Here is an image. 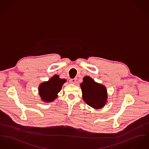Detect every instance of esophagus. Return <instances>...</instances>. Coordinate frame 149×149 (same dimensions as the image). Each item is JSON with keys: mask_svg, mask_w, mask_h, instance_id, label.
<instances>
[{"mask_svg": "<svg viewBox=\"0 0 149 149\" xmlns=\"http://www.w3.org/2000/svg\"><path fill=\"white\" fill-rule=\"evenodd\" d=\"M70 83H72V84H75L77 82V78H74V79H70Z\"/></svg>", "mask_w": 149, "mask_h": 149, "instance_id": "obj_1", "label": "esophagus"}]
</instances>
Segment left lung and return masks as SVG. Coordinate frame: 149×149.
Wrapping results in <instances>:
<instances>
[{"instance_id": "1", "label": "left lung", "mask_w": 149, "mask_h": 149, "mask_svg": "<svg viewBox=\"0 0 149 149\" xmlns=\"http://www.w3.org/2000/svg\"><path fill=\"white\" fill-rule=\"evenodd\" d=\"M81 84L83 100L95 109L102 108L107 102V93L104 86L95 82L91 78L86 76Z\"/></svg>"}]
</instances>
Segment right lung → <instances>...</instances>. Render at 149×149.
Listing matches in <instances>:
<instances>
[{
  "label": "right lung",
  "instance_id": "right-lung-1",
  "mask_svg": "<svg viewBox=\"0 0 149 149\" xmlns=\"http://www.w3.org/2000/svg\"><path fill=\"white\" fill-rule=\"evenodd\" d=\"M66 82L60 79L57 75H54L47 82L41 83L39 86V93L41 99L46 102H51L58 97V93L62 89V85Z\"/></svg>",
  "mask_w": 149,
  "mask_h": 149
}]
</instances>
